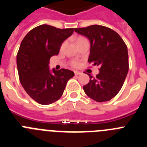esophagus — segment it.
Here are the masks:
<instances>
[{
  "label": "esophagus",
  "instance_id": "esophagus-1",
  "mask_svg": "<svg viewBox=\"0 0 147 147\" xmlns=\"http://www.w3.org/2000/svg\"><path fill=\"white\" fill-rule=\"evenodd\" d=\"M74 74L76 75V76H77V75H80V74H82V72L76 71H74Z\"/></svg>",
  "mask_w": 147,
  "mask_h": 147
}]
</instances>
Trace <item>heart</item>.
I'll list each match as a JSON object with an SVG mask.
<instances>
[{"mask_svg":"<svg viewBox=\"0 0 147 147\" xmlns=\"http://www.w3.org/2000/svg\"><path fill=\"white\" fill-rule=\"evenodd\" d=\"M81 39H83V37H79V38L76 40V41H78V40H81ZM71 65H72L74 67H77L78 65H79V62H76V61H73L72 62H71Z\"/></svg>","mask_w":147,"mask_h":147,"instance_id":"b5f03b06","label":"heart"}]
</instances>
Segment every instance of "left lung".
<instances>
[{"mask_svg":"<svg viewBox=\"0 0 147 147\" xmlns=\"http://www.w3.org/2000/svg\"><path fill=\"white\" fill-rule=\"evenodd\" d=\"M90 42V63L99 65L96 77L90 74V82L83 86L87 96L96 102L110 101L121 89L129 70L127 47L117 32L107 27L93 25L74 28Z\"/></svg>","mask_w":147,"mask_h":147,"instance_id":"obj_1","label":"left lung"}]
</instances>
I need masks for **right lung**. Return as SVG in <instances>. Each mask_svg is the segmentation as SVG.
<instances>
[{
  "label": "right lung",
  "mask_w": 147,
  "mask_h": 147,
  "mask_svg": "<svg viewBox=\"0 0 147 147\" xmlns=\"http://www.w3.org/2000/svg\"><path fill=\"white\" fill-rule=\"evenodd\" d=\"M74 28H57L40 25L32 29L22 40L17 54L18 75L22 86L30 97L47 105L62 96L67 81L74 73L62 68L49 69V59L59 54L62 43Z\"/></svg>",
  "instance_id": "1"
}]
</instances>
